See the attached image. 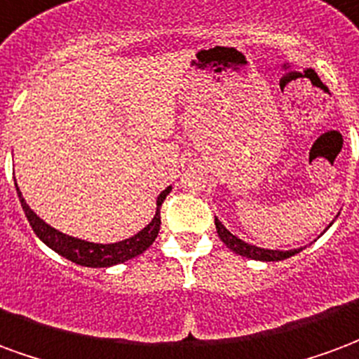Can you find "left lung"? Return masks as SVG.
Returning a JSON list of instances; mask_svg holds the SVG:
<instances>
[{
	"instance_id": "8db88e82",
	"label": "left lung",
	"mask_w": 359,
	"mask_h": 359,
	"mask_svg": "<svg viewBox=\"0 0 359 359\" xmlns=\"http://www.w3.org/2000/svg\"><path fill=\"white\" fill-rule=\"evenodd\" d=\"M331 226V224H329ZM216 231H218V237L222 239V243L226 245L227 248H231L235 255L247 256L250 260H262V262H277V260H285V258H290V256L298 255L302 248H294V250H269V248H260L250 245V243H245L239 237H235L229 229H227L218 218H216Z\"/></svg>"
}]
</instances>
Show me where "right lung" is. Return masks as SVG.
Instances as JSON below:
<instances>
[{
    "instance_id": "add662e5",
    "label": "right lung",
    "mask_w": 359,
    "mask_h": 359,
    "mask_svg": "<svg viewBox=\"0 0 359 359\" xmlns=\"http://www.w3.org/2000/svg\"><path fill=\"white\" fill-rule=\"evenodd\" d=\"M15 187H17L20 206H22L26 218L32 226L34 233L38 235L47 247L55 250L57 255H61L62 258H67V260L78 264V266H86V268H109V266H116V264H122L126 260H132L135 256H140L141 252H145L154 243L156 235H158V229H161V206L166 195L172 191V187H166L158 195L154 218L141 229L140 233H135L130 239L118 241V243L103 245V243H91V241H83L78 239V237H72V235L62 233L59 229L46 224L30 206L26 205L17 183H15Z\"/></svg>"
}]
</instances>
